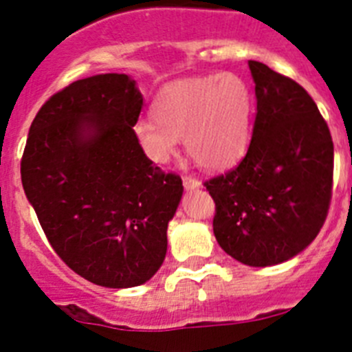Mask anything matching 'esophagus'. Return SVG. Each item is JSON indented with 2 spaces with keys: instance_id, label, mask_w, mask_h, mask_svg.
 Segmentation results:
<instances>
[{
  "instance_id": "obj_1",
  "label": "esophagus",
  "mask_w": 352,
  "mask_h": 352,
  "mask_svg": "<svg viewBox=\"0 0 352 352\" xmlns=\"http://www.w3.org/2000/svg\"><path fill=\"white\" fill-rule=\"evenodd\" d=\"M183 186H185L186 190H197V188H201V182H197L195 178H190V176H185L183 178Z\"/></svg>"
}]
</instances>
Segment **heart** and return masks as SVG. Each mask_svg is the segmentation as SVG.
I'll return each instance as SVG.
<instances>
[{"label":"heart","instance_id":"obj_1","mask_svg":"<svg viewBox=\"0 0 352 352\" xmlns=\"http://www.w3.org/2000/svg\"><path fill=\"white\" fill-rule=\"evenodd\" d=\"M252 114L254 95L247 80L234 74H213L166 86L151 104L153 120H139L133 135L158 166L169 164L183 138L197 166L220 170L247 153Z\"/></svg>","mask_w":352,"mask_h":352}]
</instances>
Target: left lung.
Returning <instances> with one entry per match:
<instances>
[{"instance_id": "8db88e82", "label": "left lung", "mask_w": 352, "mask_h": 352, "mask_svg": "<svg viewBox=\"0 0 352 352\" xmlns=\"http://www.w3.org/2000/svg\"><path fill=\"white\" fill-rule=\"evenodd\" d=\"M257 114L239 166L206 182L214 238L239 263L266 268L312 243L326 220L333 141L312 96L289 77L248 61Z\"/></svg>"}]
</instances>
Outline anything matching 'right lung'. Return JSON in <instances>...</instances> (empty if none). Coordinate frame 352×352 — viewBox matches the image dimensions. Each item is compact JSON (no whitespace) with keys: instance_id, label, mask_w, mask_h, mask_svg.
Masks as SVG:
<instances>
[{"instance_id":"add662e5","label":"right lung","mask_w":352,"mask_h":352,"mask_svg":"<svg viewBox=\"0 0 352 352\" xmlns=\"http://www.w3.org/2000/svg\"><path fill=\"white\" fill-rule=\"evenodd\" d=\"M142 109L126 74L76 80L35 116L21 162L24 194L68 268L102 287L148 282L166 259L183 195L133 135Z\"/></svg>"}]
</instances>
